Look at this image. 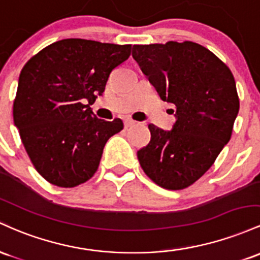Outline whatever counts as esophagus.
I'll return each instance as SVG.
<instances>
[{"instance_id": "esophagus-1", "label": "esophagus", "mask_w": 260, "mask_h": 260, "mask_svg": "<svg viewBox=\"0 0 260 260\" xmlns=\"http://www.w3.org/2000/svg\"><path fill=\"white\" fill-rule=\"evenodd\" d=\"M124 125H125V127H131V126H134V125H135V121L134 120H131V119H125L124 120Z\"/></svg>"}]
</instances>
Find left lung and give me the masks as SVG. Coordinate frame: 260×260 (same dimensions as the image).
Segmentation results:
<instances>
[{
    "label": "left lung",
    "mask_w": 260,
    "mask_h": 260,
    "mask_svg": "<svg viewBox=\"0 0 260 260\" xmlns=\"http://www.w3.org/2000/svg\"><path fill=\"white\" fill-rule=\"evenodd\" d=\"M133 57L162 101L174 104L171 131L150 124L138 151L146 176L168 190L194 184L214 165L232 135L240 98L231 70L193 42L134 45Z\"/></svg>",
    "instance_id": "left-lung-1"
}]
</instances>
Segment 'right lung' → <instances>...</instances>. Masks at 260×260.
Wrapping results in <instances>:
<instances>
[{"label": "right lung", "mask_w": 260, "mask_h": 260, "mask_svg": "<svg viewBox=\"0 0 260 260\" xmlns=\"http://www.w3.org/2000/svg\"><path fill=\"white\" fill-rule=\"evenodd\" d=\"M130 54L131 45L63 39L22 69L13 121L31 163L49 183L74 188L94 176L107 141L124 124L98 119L89 104Z\"/></svg>", "instance_id": "right-lung-1"}]
</instances>
